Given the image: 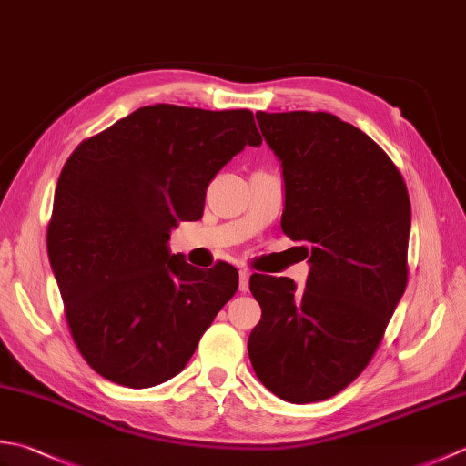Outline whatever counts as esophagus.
Returning a JSON list of instances; mask_svg holds the SVG:
<instances>
[{"label": "esophagus", "instance_id": "1", "mask_svg": "<svg viewBox=\"0 0 466 466\" xmlns=\"http://www.w3.org/2000/svg\"><path fill=\"white\" fill-rule=\"evenodd\" d=\"M250 286V272L248 270H240V292H248Z\"/></svg>", "mask_w": 466, "mask_h": 466}]
</instances>
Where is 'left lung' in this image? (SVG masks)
<instances>
[{
  "label": "left lung",
  "mask_w": 466,
  "mask_h": 466,
  "mask_svg": "<svg viewBox=\"0 0 466 466\" xmlns=\"http://www.w3.org/2000/svg\"><path fill=\"white\" fill-rule=\"evenodd\" d=\"M282 162V232L310 262L304 290L284 276H250L262 319L248 339L260 382L286 402L330 399L382 342L409 282L410 200L382 147L326 112H258Z\"/></svg>",
  "instance_id": "left-lung-1"
}]
</instances>
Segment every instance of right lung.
Here are the masks:
<instances>
[{
	"label": "right lung",
	"instance_id": "obj_1",
	"mask_svg": "<svg viewBox=\"0 0 466 466\" xmlns=\"http://www.w3.org/2000/svg\"><path fill=\"white\" fill-rule=\"evenodd\" d=\"M262 137L250 110L144 106L76 147L59 174L47 256L69 334L92 369L147 389L192 359L238 290V270H198L167 252L204 214L216 174Z\"/></svg>",
	"mask_w": 466,
	"mask_h": 466
}]
</instances>
